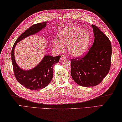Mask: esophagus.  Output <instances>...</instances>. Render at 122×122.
Masks as SVG:
<instances>
[{
  "label": "esophagus",
  "mask_w": 122,
  "mask_h": 122,
  "mask_svg": "<svg viewBox=\"0 0 122 122\" xmlns=\"http://www.w3.org/2000/svg\"><path fill=\"white\" fill-rule=\"evenodd\" d=\"M65 58H66V57H65V56H64V55H63V56H61V60H63V59H65Z\"/></svg>",
  "instance_id": "34e87169"
}]
</instances>
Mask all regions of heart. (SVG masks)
I'll use <instances>...</instances> for the list:
<instances>
[{
  "instance_id": "1",
  "label": "heart",
  "mask_w": 122,
  "mask_h": 122,
  "mask_svg": "<svg viewBox=\"0 0 122 122\" xmlns=\"http://www.w3.org/2000/svg\"><path fill=\"white\" fill-rule=\"evenodd\" d=\"M59 40L55 42L57 49L63 50L62 44L67 46L69 54L75 57H80L86 51L90 41V34L86 29H81L76 27H70L62 31L59 35Z\"/></svg>"
}]
</instances>
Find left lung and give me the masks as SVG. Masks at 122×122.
Listing matches in <instances>:
<instances>
[{
  "label": "left lung",
  "mask_w": 122,
  "mask_h": 122,
  "mask_svg": "<svg viewBox=\"0 0 122 122\" xmlns=\"http://www.w3.org/2000/svg\"><path fill=\"white\" fill-rule=\"evenodd\" d=\"M94 42L83 58L71 61V75L76 83L83 87L99 84L111 66L112 46L109 38L97 26L92 25Z\"/></svg>",
  "instance_id": "left-lung-1"
}]
</instances>
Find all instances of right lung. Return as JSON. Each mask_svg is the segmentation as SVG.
Segmentation results:
<instances>
[{"instance_id":"add662e5","label":"right lung","mask_w":122,"mask_h":122,"mask_svg":"<svg viewBox=\"0 0 122 122\" xmlns=\"http://www.w3.org/2000/svg\"><path fill=\"white\" fill-rule=\"evenodd\" d=\"M46 23L45 22L31 26L17 38L12 49L11 59L15 78L20 84L30 90H40L49 85L53 78V66L59 61L61 56L53 57L46 54L36 66L31 69L25 70L16 63L14 56L15 47L24 39L42 30L46 26Z\"/></svg>"}]
</instances>
